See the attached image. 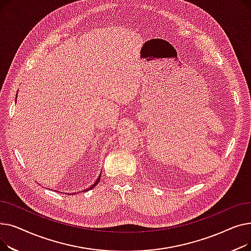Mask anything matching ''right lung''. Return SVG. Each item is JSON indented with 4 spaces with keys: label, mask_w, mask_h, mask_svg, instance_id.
Here are the masks:
<instances>
[{
    "label": "right lung",
    "mask_w": 251,
    "mask_h": 251,
    "mask_svg": "<svg viewBox=\"0 0 251 251\" xmlns=\"http://www.w3.org/2000/svg\"><path fill=\"white\" fill-rule=\"evenodd\" d=\"M100 175L99 176V178H98V180L96 181V183H95V184H92V185H91V186H90L88 189H85V190H83V191H87V190H89V189H91V188H94V187L97 185V184L100 182ZM78 193H79V192H78Z\"/></svg>",
    "instance_id": "add662e5"
}]
</instances>
